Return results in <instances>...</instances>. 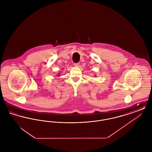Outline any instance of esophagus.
<instances>
[{
	"label": "esophagus",
	"instance_id": "esophagus-1",
	"mask_svg": "<svg viewBox=\"0 0 152 152\" xmlns=\"http://www.w3.org/2000/svg\"><path fill=\"white\" fill-rule=\"evenodd\" d=\"M74 66H76V67H77L79 66V63H75L74 64Z\"/></svg>",
	"mask_w": 152,
	"mask_h": 152
}]
</instances>
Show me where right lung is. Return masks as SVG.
<instances>
[{
    "label": "right lung",
    "instance_id": "1",
    "mask_svg": "<svg viewBox=\"0 0 152 152\" xmlns=\"http://www.w3.org/2000/svg\"><path fill=\"white\" fill-rule=\"evenodd\" d=\"M60 75V73H58V76H59V75Z\"/></svg>",
    "mask_w": 152,
    "mask_h": 152
}]
</instances>
